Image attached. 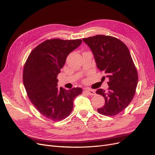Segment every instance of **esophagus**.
<instances>
[{
  "mask_svg": "<svg viewBox=\"0 0 155 155\" xmlns=\"http://www.w3.org/2000/svg\"><path fill=\"white\" fill-rule=\"evenodd\" d=\"M85 92L87 94H88L89 95H90V96H94L96 94L95 91H94V90L91 89H88V88H87V89H85Z\"/></svg>",
  "mask_w": 155,
  "mask_h": 155,
  "instance_id": "esophagus-1",
  "label": "esophagus"
}]
</instances>
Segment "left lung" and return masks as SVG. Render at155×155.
<instances>
[{"label":"left lung","mask_w":155,"mask_h":155,"mask_svg":"<svg viewBox=\"0 0 155 155\" xmlns=\"http://www.w3.org/2000/svg\"><path fill=\"white\" fill-rule=\"evenodd\" d=\"M83 41L91 49L97 68L109 78L107 91H96L105 99L104 105L97 111L115 116L132 101L137 85V71L129 50L120 40L108 35L90 37L83 38Z\"/></svg>","instance_id":"left-lung-1"}]
</instances>
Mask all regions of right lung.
<instances>
[{
	"instance_id": "obj_1",
	"label": "right lung",
	"mask_w": 155,
	"mask_h": 155,
	"mask_svg": "<svg viewBox=\"0 0 155 155\" xmlns=\"http://www.w3.org/2000/svg\"><path fill=\"white\" fill-rule=\"evenodd\" d=\"M81 39L47 40L30 52L24 66L23 80L28 97L38 112L54 122L68 117L80 87L59 89L58 75L67 56L82 44Z\"/></svg>"
}]
</instances>
